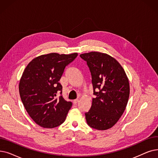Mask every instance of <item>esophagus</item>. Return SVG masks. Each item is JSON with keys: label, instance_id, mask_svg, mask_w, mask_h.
<instances>
[{"label": "esophagus", "instance_id": "1", "mask_svg": "<svg viewBox=\"0 0 158 158\" xmlns=\"http://www.w3.org/2000/svg\"><path fill=\"white\" fill-rule=\"evenodd\" d=\"M79 102V99H75V100H73V103L74 104V105H77V102Z\"/></svg>", "mask_w": 158, "mask_h": 158}]
</instances>
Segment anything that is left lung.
Listing matches in <instances>:
<instances>
[{
	"label": "left lung",
	"instance_id": "obj_1",
	"mask_svg": "<svg viewBox=\"0 0 158 158\" xmlns=\"http://www.w3.org/2000/svg\"><path fill=\"white\" fill-rule=\"evenodd\" d=\"M91 73L95 98L85 113L90 127L105 130L118 121L126 108L130 94L125 70L115 59L106 53L92 52L80 55Z\"/></svg>",
	"mask_w": 158,
	"mask_h": 158
}]
</instances>
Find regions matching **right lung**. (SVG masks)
<instances>
[{
  "instance_id": "add662e5",
  "label": "right lung",
  "mask_w": 158,
  "mask_h": 158,
  "mask_svg": "<svg viewBox=\"0 0 158 158\" xmlns=\"http://www.w3.org/2000/svg\"><path fill=\"white\" fill-rule=\"evenodd\" d=\"M77 55H43L26 67L20 80L19 94L27 112L39 126L52 128L65 121L72 102L63 98V86L59 81Z\"/></svg>"
}]
</instances>
